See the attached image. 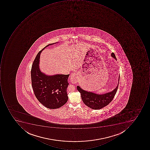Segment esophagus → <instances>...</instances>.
Here are the masks:
<instances>
[{
	"mask_svg": "<svg viewBox=\"0 0 150 150\" xmlns=\"http://www.w3.org/2000/svg\"><path fill=\"white\" fill-rule=\"evenodd\" d=\"M70 81L73 83H76L77 82V77H76V73H74L71 75Z\"/></svg>",
	"mask_w": 150,
	"mask_h": 150,
	"instance_id": "esophagus-1",
	"label": "esophagus"
}]
</instances>
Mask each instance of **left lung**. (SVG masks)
<instances>
[{
	"label": "left lung",
	"instance_id": "1",
	"mask_svg": "<svg viewBox=\"0 0 150 150\" xmlns=\"http://www.w3.org/2000/svg\"><path fill=\"white\" fill-rule=\"evenodd\" d=\"M112 57L117 60L114 53H111ZM120 75L119 78V83ZM119 84L113 91L105 94L99 95L91 92H88L83 90L80 87L77 86V90L79 91L81 95L82 101L88 107L93 110H100L109 105L114 99L117 91Z\"/></svg>",
	"mask_w": 150,
	"mask_h": 150
}]
</instances>
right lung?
I'll return each instance as SVG.
<instances>
[{
	"mask_svg": "<svg viewBox=\"0 0 150 150\" xmlns=\"http://www.w3.org/2000/svg\"><path fill=\"white\" fill-rule=\"evenodd\" d=\"M46 45L40 50L35 58L31 67V84L37 100L49 109H57L62 107L68 100L67 88L69 74H56L48 76L40 71L39 67L40 54Z\"/></svg>",
	"mask_w": 150,
	"mask_h": 150,
	"instance_id": "right-lung-1",
	"label": "right lung"
}]
</instances>
